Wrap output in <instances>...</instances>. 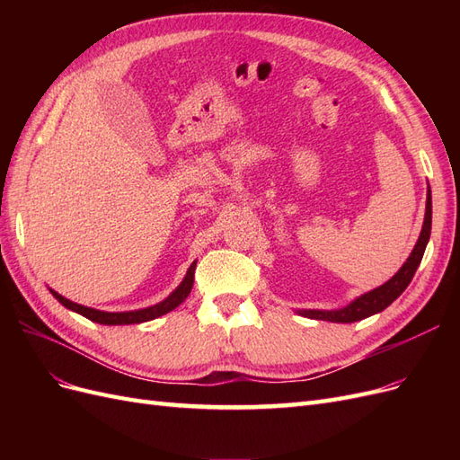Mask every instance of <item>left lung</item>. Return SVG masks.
<instances>
[{"instance_id":"obj_1","label":"left lung","mask_w":460,"mask_h":460,"mask_svg":"<svg viewBox=\"0 0 460 460\" xmlns=\"http://www.w3.org/2000/svg\"><path fill=\"white\" fill-rule=\"evenodd\" d=\"M429 232H431V193L428 190V198H426V217H424V226L420 232V238L416 242L411 257L407 259V262L402 264L399 269V272L387 280L384 286L376 288L368 294L357 297L351 305H347L345 309L340 311H299V314L309 316V318H316V320H330V323H357V320H363L370 314H376L384 311L387 305H392L405 288L411 284L412 276L419 269V264L422 261L426 243L429 240Z\"/></svg>"}]
</instances>
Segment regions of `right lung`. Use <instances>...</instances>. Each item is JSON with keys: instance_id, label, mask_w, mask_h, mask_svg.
Here are the masks:
<instances>
[{"instance_id": "add662e5", "label": "right lung", "mask_w": 460, "mask_h": 460, "mask_svg": "<svg viewBox=\"0 0 460 460\" xmlns=\"http://www.w3.org/2000/svg\"><path fill=\"white\" fill-rule=\"evenodd\" d=\"M193 274H196V262H191V267L188 269L186 272V278L182 280V284H180L172 294L166 297L164 301L153 305V307H147V309H140V311H128V313H105V311H95V309H90V307H84V305H78V303H73L68 301L66 297L59 296L58 291L49 289L53 297L58 299L61 305H65L66 309H71L82 316H86L90 320H93V323L97 324H107V326H117V324H140V323H147V320H153L157 318L161 314H166L171 313L172 309H176L180 303H182L191 291V286H193Z\"/></svg>"}]
</instances>
